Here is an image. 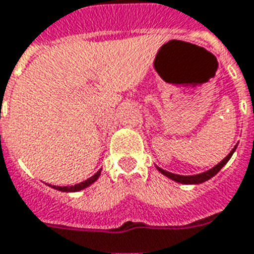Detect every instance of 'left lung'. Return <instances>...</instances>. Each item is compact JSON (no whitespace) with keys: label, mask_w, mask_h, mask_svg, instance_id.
Wrapping results in <instances>:
<instances>
[{"label":"left lung","mask_w":254,"mask_h":254,"mask_svg":"<svg viewBox=\"0 0 254 254\" xmlns=\"http://www.w3.org/2000/svg\"><path fill=\"white\" fill-rule=\"evenodd\" d=\"M235 149H237V146L234 147L233 150L230 152V154H228L227 157L224 160H222L220 163L217 165H215L212 170L206 171V172H204V174H199V175H191V176H183V175H175V174H171V172H168V171H164L161 170V168H159V171L163 174V175L168 176L170 179H172V181L175 182H179V183H186V185H195V183H202V182L208 181V179H210L212 176H215L219 172V171L222 170L223 167H224V164L227 163L228 160L231 159V156H233V153L235 152Z\"/></svg>","instance_id":"obj_1"}]
</instances>
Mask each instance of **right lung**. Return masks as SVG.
<instances>
[{"label":"right lung","mask_w":254,"mask_h":254,"mask_svg":"<svg viewBox=\"0 0 254 254\" xmlns=\"http://www.w3.org/2000/svg\"><path fill=\"white\" fill-rule=\"evenodd\" d=\"M100 172H101V171H98L95 175H93L91 178H89L87 181L82 182V183H78V185H75V186H69V188H66V186L65 188H60V186H52V188L56 189V190H60V191H79V190H82V189L90 186L91 183H94V182L98 179Z\"/></svg>","instance_id":"1"}]
</instances>
